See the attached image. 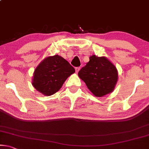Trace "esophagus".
<instances>
[{
	"label": "esophagus",
	"mask_w": 149,
	"mask_h": 149,
	"mask_svg": "<svg viewBox=\"0 0 149 149\" xmlns=\"http://www.w3.org/2000/svg\"><path fill=\"white\" fill-rule=\"evenodd\" d=\"M76 69V73H78V71H80V67H76V69Z\"/></svg>",
	"instance_id": "esophagus-1"
}]
</instances>
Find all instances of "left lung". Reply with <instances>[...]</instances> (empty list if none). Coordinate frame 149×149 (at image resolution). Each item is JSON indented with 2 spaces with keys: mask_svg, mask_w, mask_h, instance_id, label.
<instances>
[{
  "mask_svg": "<svg viewBox=\"0 0 149 149\" xmlns=\"http://www.w3.org/2000/svg\"><path fill=\"white\" fill-rule=\"evenodd\" d=\"M78 76L95 97H102L114 90L118 81V71L106 57L92 55L78 72Z\"/></svg>",
  "mask_w": 149,
  "mask_h": 149,
  "instance_id": "obj_1",
  "label": "left lung"
}]
</instances>
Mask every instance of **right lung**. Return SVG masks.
Masks as SVG:
<instances>
[{"label":"right lung","mask_w":149,"mask_h":149,"mask_svg":"<svg viewBox=\"0 0 149 149\" xmlns=\"http://www.w3.org/2000/svg\"><path fill=\"white\" fill-rule=\"evenodd\" d=\"M74 73L75 69L63 57L47 56L35 69L32 84L43 95L50 96L60 90L67 78Z\"/></svg>","instance_id":"1"}]
</instances>
